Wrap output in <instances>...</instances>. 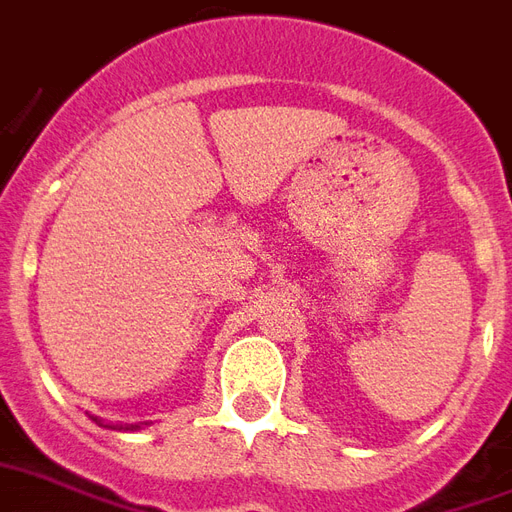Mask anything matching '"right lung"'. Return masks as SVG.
<instances>
[{"mask_svg": "<svg viewBox=\"0 0 512 512\" xmlns=\"http://www.w3.org/2000/svg\"><path fill=\"white\" fill-rule=\"evenodd\" d=\"M133 428H138V425H130V431H133Z\"/></svg>", "mask_w": 512, "mask_h": 512, "instance_id": "right-lung-1", "label": "right lung"}]
</instances>
